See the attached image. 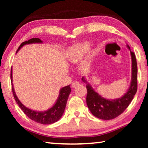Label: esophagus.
<instances>
[{
	"mask_svg": "<svg viewBox=\"0 0 148 148\" xmlns=\"http://www.w3.org/2000/svg\"><path fill=\"white\" fill-rule=\"evenodd\" d=\"M79 83L77 81H76V80H74V81L72 82V87H75L77 86H79Z\"/></svg>",
	"mask_w": 148,
	"mask_h": 148,
	"instance_id": "34e87169",
	"label": "esophagus"
}]
</instances>
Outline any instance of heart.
Listing matches in <instances>:
<instances>
[{
    "label": "heart",
    "instance_id": "obj_1",
    "mask_svg": "<svg viewBox=\"0 0 148 148\" xmlns=\"http://www.w3.org/2000/svg\"><path fill=\"white\" fill-rule=\"evenodd\" d=\"M89 42H82L72 47L69 51V61L71 62H78L89 51Z\"/></svg>",
    "mask_w": 148,
    "mask_h": 148
}]
</instances>
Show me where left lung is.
<instances>
[{
    "mask_svg": "<svg viewBox=\"0 0 148 148\" xmlns=\"http://www.w3.org/2000/svg\"><path fill=\"white\" fill-rule=\"evenodd\" d=\"M127 47L131 51L129 46ZM132 59V78L131 86L128 91L121 98L116 100H108L95 92L93 89L87 84L84 77H82L83 82L87 84L86 102L92 114L99 119L109 120L119 116L129 106L134 96L137 91V62L136 56L133 51H131Z\"/></svg>",
    "mask_w": 148,
    "mask_h": 148,
    "instance_id": "obj_1",
    "label": "left lung"
}]
</instances>
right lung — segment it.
Masks as SVG:
<instances>
[{"mask_svg":"<svg viewBox=\"0 0 148 148\" xmlns=\"http://www.w3.org/2000/svg\"><path fill=\"white\" fill-rule=\"evenodd\" d=\"M42 40L40 39L34 38L29 40L22 42L20 45L19 48L17 49V52L19 51L21 47L24 46V45L27 44H32V43H42ZM12 69H11V74H10V77H11V82L12 83ZM12 92H13V95L15 100L17 102V104L19 105L20 108L22 110L25 114L28 116L30 119L33 120L35 122L39 123L44 124V125H49L53 123L56 122L61 118L62 114L64 113L65 107H66V102L68 100L69 96L70 93H71V85L67 86L66 87H62L61 89L59 92V98L57 99L56 103L52 106L51 108L49 109L47 111H45L44 112H36L34 110H30L27 108L24 105L19 101V100L17 99L16 93L14 92L13 84H12Z\"/></svg>","mask_w":148,"mask_h":148,"instance_id":"1","label":"right lung"}]
</instances>
